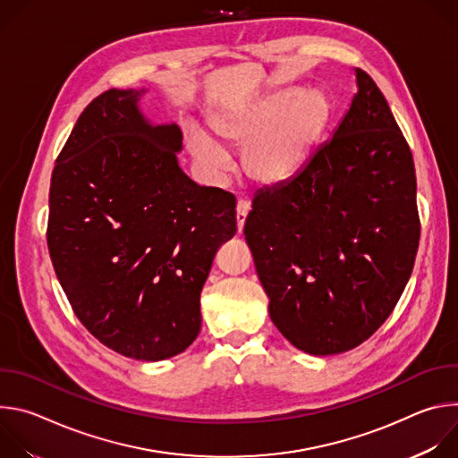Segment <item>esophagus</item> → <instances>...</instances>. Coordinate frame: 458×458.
<instances>
[{"label":"esophagus","mask_w":458,"mask_h":458,"mask_svg":"<svg viewBox=\"0 0 458 458\" xmlns=\"http://www.w3.org/2000/svg\"><path fill=\"white\" fill-rule=\"evenodd\" d=\"M248 212H250V203L241 199L237 203V228H239V232H242V228H244V221H246Z\"/></svg>","instance_id":"1"}]
</instances>
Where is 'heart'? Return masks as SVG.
<instances>
[{
	"label": "heart",
	"instance_id": "obj_1",
	"mask_svg": "<svg viewBox=\"0 0 458 458\" xmlns=\"http://www.w3.org/2000/svg\"><path fill=\"white\" fill-rule=\"evenodd\" d=\"M334 105L322 90L284 89L263 99L219 110L210 117L214 136L228 147H243L241 166L259 184H277L290 179L310 157ZM190 150L199 165L219 172L226 163L221 145L201 132L190 136Z\"/></svg>",
	"mask_w": 458,
	"mask_h": 458
}]
</instances>
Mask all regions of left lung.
I'll list each match as a JSON object with an SVG mask.
<instances>
[{
    "label": "left lung",
    "instance_id": "8db88e82",
    "mask_svg": "<svg viewBox=\"0 0 458 458\" xmlns=\"http://www.w3.org/2000/svg\"><path fill=\"white\" fill-rule=\"evenodd\" d=\"M350 110L244 223L277 330L310 355L369 339L399 302L420 239L411 150L375 81L355 69Z\"/></svg>",
    "mask_w": 458,
    "mask_h": 458
}]
</instances>
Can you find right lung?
<instances>
[{"mask_svg":"<svg viewBox=\"0 0 458 458\" xmlns=\"http://www.w3.org/2000/svg\"><path fill=\"white\" fill-rule=\"evenodd\" d=\"M141 94L110 89L81 112L52 172L47 242L85 328L124 357L163 360L199 335L201 290L237 219L230 191L179 168V126L152 124Z\"/></svg>","mask_w":458,"mask_h":458,"instance_id":"right-lung-1","label":"right lung"}]
</instances>
